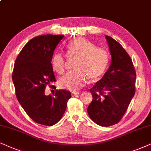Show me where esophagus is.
<instances>
[{"mask_svg": "<svg viewBox=\"0 0 151 151\" xmlns=\"http://www.w3.org/2000/svg\"><path fill=\"white\" fill-rule=\"evenodd\" d=\"M77 94H79V92H72V96H74L77 95Z\"/></svg>", "mask_w": 151, "mask_h": 151, "instance_id": "34e87169", "label": "esophagus"}]
</instances>
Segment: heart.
I'll list each match as a JSON object with an SVG mask.
<instances>
[{"label": "heart", "instance_id": "heart-1", "mask_svg": "<svg viewBox=\"0 0 151 151\" xmlns=\"http://www.w3.org/2000/svg\"><path fill=\"white\" fill-rule=\"evenodd\" d=\"M66 50L68 57L77 60L74 65L75 71L59 79V85L62 88L72 91L79 90L85 85L88 78L90 81L98 79L108 67L109 57L107 52L83 38H76L68 42ZM51 65L58 74H63L65 70V56L61 52H55L52 57Z\"/></svg>", "mask_w": 151, "mask_h": 151}]
</instances>
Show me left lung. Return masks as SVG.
<instances>
[{
  "label": "left lung",
  "mask_w": 151,
  "mask_h": 151,
  "mask_svg": "<svg viewBox=\"0 0 151 151\" xmlns=\"http://www.w3.org/2000/svg\"><path fill=\"white\" fill-rule=\"evenodd\" d=\"M112 57L108 71L90 89L92 101L88 113L101 126L117 124L128 109L135 93L136 72L130 56L122 45L106 36Z\"/></svg>",
  "instance_id": "8db88e82"
}]
</instances>
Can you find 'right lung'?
Wrapping results in <instances>:
<instances>
[{
	"mask_svg": "<svg viewBox=\"0 0 151 151\" xmlns=\"http://www.w3.org/2000/svg\"><path fill=\"white\" fill-rule=\"evenodd\" d=\"M63 37L45 35L33 38L23 47L14 67L12 80L18 101L27 115L42 125L57 124L71 98L70 92L65 90H56L53 96L45 94L46 86L56 81L51 59Z\"/></svg>",
	"mask_w": 151,
	"mask_h": 151,
	"instance_id": "obj_1",
	"label": "right lung"
}]
</instances>
